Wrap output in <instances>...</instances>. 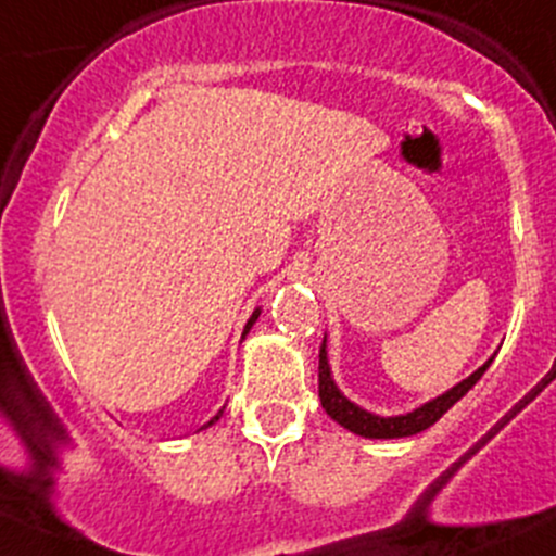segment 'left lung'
I'll use <instances>...</instances> for the list:
<instances>
[{"label": "left lung", "instance_id": "left-lung-1", "mask_svg": "<svg viewBox=\"0 0 556 556\" xmlns=\"http://www.w3.org/2000/svg\"><path fill=\"white\" fill-rule=\"evenodd\" d=\"M493 358H496V353L488 358L483 367L475 369L467 380L456 382L454 388H448L446 393L435 395V399H430L427 404L412 408V412L406 414H395V417H380V414L367 412V408L353 404L351 399H345L343 390L338 388V382H334L332 377V367H329V358H327V334H325V343H321V351H319V399L329 417H332L340 427L351 430L353 435L371 438V441L408 438L435 425L438 419H441L443 414L456 404V401L465 399L469 390L475 388V382H478L480 377L485 375V369L491 367Z\"/></svg>", "mask_w": 556, "mask_h": 556}]
</instances>
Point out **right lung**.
<instances>
[{"instance_id":"add662e5","label":"right lung","mask_w":556,"mask_h":556,"mask_svg":"<svg viewBox=\"0 0 556 556\" xmlns=\"http://www.w3.org/2000/svg\"><path fill=\"white\" fill-rule=\"evenodd\" d=\"M258 316H261V308H255V311H253V316H250V319H248V325H245V329H242V340H245V334L250 332V329H253V325H255V321H258ZM224 408H227V406H222V408H218V414H216V417H211V422H205L203 427H200V430H205V427L216 425V422H218V419H222Z\"/></svg>"}]
</instances>
